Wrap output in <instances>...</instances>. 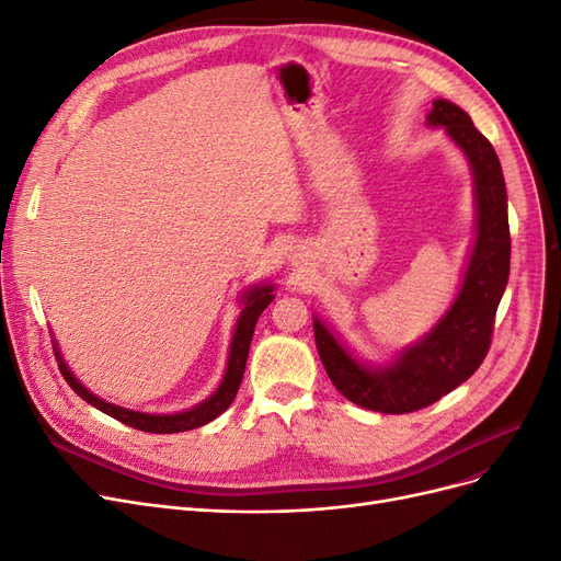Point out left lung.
Instances as JSON below:
<instances>
[{
  "mask_svg": "<svg viewBox=\"0 0 561 561\" xmlns=\"http://www.w3.org/2000/svg\"><path fill=\"white\" fill-rule=\"evenodd\" d=\"M426 124L445 128L472 173L474 239L449 309L419 342L379 365L358 358L313 316L318 355L339 393L383 414L423 410L474 375L489 351L496 309L511 274L507 192L494 147L474 128L470 116L445 98L433 100Z\"/></svg>",
  "mask_w": 561,
  "mask_h": 561,
  "instance_id": "left-lung-1",
  "label": "left lung"
}]
</instances>
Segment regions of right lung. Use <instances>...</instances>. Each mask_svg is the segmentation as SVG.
Listing matches in <instances>:
<instances>
[{"mask_svg":"<svg viewBox=\"0 0 561 561\" xmlns=\"http://www.w3.org/2000/svg\"><path fill=\"white\" fill-rule=\"evenodd\" d=\"M271 301H274V285H271V283L250 285L248 290L241 295L243 309L239 313V320H236V328H233V334H231L229 358H227V369H225L222 381H219L217 390L210 398L201 400L198 404L190 407V410H182V412L149 414V412L126 410V407H118L114 402H107L103 398H98L95 393H91V390L75 377V371L70 369V365L65 363L58 342H54L56 360H58V367L62 371L65 381L72 386V390L79 398H83L89 404H93L95 410L105 412L107 416L126 423V426H130V428H138V431H145V433H184V431H192V428H201V426H206V423H210L213 419H217L225 410H229V404L233 402L236 393H239V386H241L245 363H248V351H250L254 325H257V318L262 316V311L268 307Z\"/></svg>","mask_w":561,"mask_h":561,"instance_id":"right-lung-1","label":"right lung"}]
</instances>
